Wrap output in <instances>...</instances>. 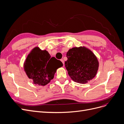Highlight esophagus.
I'll return each instance as SVG.
<instances>
[{
	"label": "esophagus",
	"instance_id": "1",
	"mask_svg": "<svg viewBox=\"0 0 124 124\" xmlns=\"http://www.w3.org/2000/svg\"><path fill=\"white\" fill-rule=\"evenodd\" d=\"M61 62H62V63H63V66H64V61H63V59H61Z\"/></svg>",
	"mask_w": 124,
	"mask_h": 124
}]
</instances>
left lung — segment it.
I'll list each match as a JSON object with an SVG mask.
<instances>
[{"label":"left lung","instance_id":"left-lung-1","mask_svg":"<svg viewBox=\"0 0 124 124\" xmlns=\"http://www.w3.org/2000/svg\"><path fill=\"white\" fill-rule=\"evenodd\" d=\"M66 56V68L74 82L85 84L95 77L99 62L91 50L85 46L74 47L69 50Z\"/></svg>","mask_w":124,"mask_h":124}]
</instances>
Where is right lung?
<instances>
[{"mask_svg": "<svg viewBox=\"0 0 124 124\" xmlns=\"http://www.w3.org/2000/svg\"><path fill=\"white\" fill-rule=\"evenodd\" d=\"M63 66L62 63L51 56L46 50L38 46L30 52L24 63V70L33 83L45 86L53 79L57 69Z\"/></svg>", "mask_w": 124, "mask_h": 124, "instance_id": "obj_1", "label": "right lung"}]
</instances>
